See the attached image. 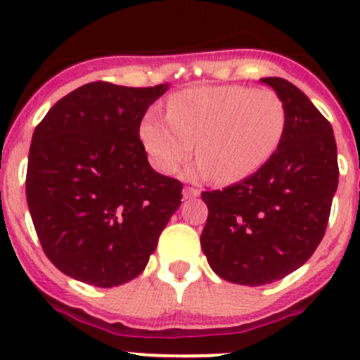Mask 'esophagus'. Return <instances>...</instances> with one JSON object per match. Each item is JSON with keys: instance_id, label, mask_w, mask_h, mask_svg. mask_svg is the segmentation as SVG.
Returning a JSON list of instances; mask_svg holds the SVG:
<instances>
[{"instance_id": "obj_1", "label": "esophagus", "mask_w": 360, "mask_h": 360, "mask_svg": "<svg viewBox=\"0 0 360 360\" xmlns=\"http://www.w3.org/2000/svg\"><path fill=\"white\" fill-rule=\"evenodd\" d=\"M196 196H200V189H196V187H184V198L186 200H193L196 198Z\"/></svg>"}]
</instances>
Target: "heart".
I'll use <instances>...</instances> for the list:
<instances>
[{"instance_id": "1", "label": "heart", "mask_w": 360, "mask_h": 360, "mask_svg": "<svg viewBox=\"0 0 360 360\" xmlns=\"http://www.w3.org/2000/svg\"><path fill=\"white\" fill-rule=\"evenodd\" d=\"M287 131V108L274 90L249 86H198L167 101V115L149 110L139 136L160 173L191 157L196 141L198 171L219 184L240 182L274 157Z\"/></svg>"}]
</instances>
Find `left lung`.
I'll list each match as a JSON object with an SVG mask.
<instances>
[{"label":"left lung","instance_id":"left-lung-1","mask_svg":"<svg viewBox=\"0 0 360 360\" xmlns=\"http://www.w3.org/2000/svg\"><path fill=\"white\" fill-rule=\"evenodd\" d=\"M287 108V131L262 169L203 191L209 216L200 243L225 281L259 287L308 262L323 240L339 182L332 124L297 86L262 79Z\"/></svg>","mask_w":360,"mask_h":360}]
</instances>
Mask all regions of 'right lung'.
Wrapping results in <instances>:
<instances>
[{
  "mask_svg": "<svg viewBox=\"0 0 360 360\" xmlns=\"http://www.w3.org/2000/svg\"><path fill=\"white\" fill-rule=\"evenodd\" d=\"M167 84L88 82L34 129L27 202L44 254L63 274L117 287L141 274L182 203V182L153 169L139 126Z\"/></svg>",
  "mask_w": 360,
  "mask_h": 360,
  "instance_id": "add662e5",
  "label": "right lung"
}]
</instances>
